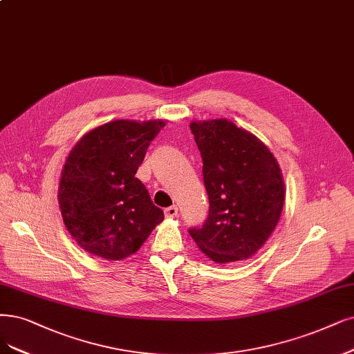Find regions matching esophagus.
<instances>
[{
    "mask_svg": "<svg viewBox=\"0 0 354 354\" xmlns=\"http://www.w3.org/2000/svg\"><path fill=\"white\" fill-rule=\"evenodd\" d=\"M176 214H178V207L176 205H170L165 210V216L167 218H174V217H176Z\"/></svg>",
    "mask_w": 354,
    "mask_h": 354,
    "instance_id": "1",
    "label": "esophagus"
}]
</instances>
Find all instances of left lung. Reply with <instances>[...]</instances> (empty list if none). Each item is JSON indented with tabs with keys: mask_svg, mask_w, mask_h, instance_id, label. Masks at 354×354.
Wrapping results in <instances>:
<instances>
[{
	"mask_svg": "<svg viewBox=\"0 0 354 354\" xmlns=\"http://www.w3.org/2000/svg\"><path fill=\"white\" fill-rule=\"evenodd\" d=\"M203 157L208 217L189 229L200 250L217 264L251 258L276 229L284 205L276 157L250 131L227 120L191 122Z\"/></svg>",
	"mask_w": 354,
	"mask_h": 354,
	"instance_id": "left-lung-1",
	"label": "left lung"
}]
</instances>
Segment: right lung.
<instances>
[{
  "instance_id": "1",
  "label": "right lung",
  "mask_w": 354,
  "mask_h": 354,
  "mask_svg": "<svg viewBox=\"0 0 354 354\" xmlns=\"http://www.w3.org/2000/svg\"><path fill=\"white\" fill-rule=\"evenodd\" d=\"M162 120H118L83 136L65 160L58 203L64 225L91 255L109 261L136 254L165 218L136 178Z\"/></svg>"
}]
</instances>
